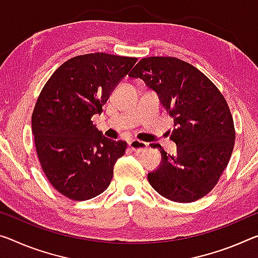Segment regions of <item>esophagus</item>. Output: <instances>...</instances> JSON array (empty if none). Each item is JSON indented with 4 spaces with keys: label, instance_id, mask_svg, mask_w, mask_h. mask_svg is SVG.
Returning a JSON list of instances; mask_svg holds the SVG:
<instances>
[{
    "label": "esophagus",
    "instance_id": "1",
    "mask_svg": "<svg viewBox=\"0 0 258 258\" xmlns=\"http://www.w3.org/2000/svg\"><path fill=\"white\" fill-rule=\"evenodd\" d=\"M128 146H130V148L132 149L133 151H136V153H140V151L148 148V145H147L146 142L137 140V139H134V140L130 141Z\"/></svg>",
    "mask_w": 258,
    "mask_h": 258
}]
</instances>
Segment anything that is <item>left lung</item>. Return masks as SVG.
Returning a JSON list of instances; mask_svg holds the SVG:
<instances>
[{
    "label": "left lung",
    "mask_w": 258,
    "mask_h": 258,
    "mask_svg": "<svg viewBox=\"0 0 258 258\" xmlns=\"http://www.w3.org/2000/svg\"><path fill=\"white\" fill-rule=\"evenodd\" d=\"M128 77L140 78L156 92L174 121L170 139L177 154L150 145L162 154L161 164L148 173L151 187L174 202L203 198L218 182L234 148V124L222 93L201 71L175 57L142 58Z\"/></svg>",
    "instance_id": "8db88e82"
}]
</instances>
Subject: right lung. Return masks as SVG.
Wrapping results in <instances>:
<instances>
[{
	"instance_id": "obj_1",
	"label": "right lung",
	"mask_w": 258,
	"mask_h": 258,
	"mask_svg": "<svg viewBox=\"0 0 258 258\" xmlns=\"http://www.w3.org/2000/svg\"><path fill=\"white\" fill-rule=\"evenodd\" d=\"M138 58L95 52L67 60L43 86L32 114L41 167L57 191L86 201L107 189L127 142L105 138L91 120Z\"/></svg>"
}]
</instances>
